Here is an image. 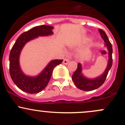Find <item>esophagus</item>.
<instances>
[{"label":"esophagus","instance_id":"34e87169","mask_svg":"<svg viewBox=\"0 0 125 125\" xmlns=\"http://www.w3.org/2000/svg\"><path fill=\"white\" fill-rule=\"evenodd\" d=\"M70 57H67L65 58L64 59V60H63V64H67L70 61Z\"/></svg>","mask_w":125,"mask_h":125}]
</instances>
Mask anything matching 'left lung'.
<instances>
[{"instance_id": "8db88e82", "label": "left lung", "mask_w": 125, "mask_h": 125, "mask_svg": "<svg viewBox=\"0 0 125 125\" xmlns=\"http://www.w3.org/2000/svg\"><path fill=\"white\" fill-rule=\"evenodd\" d=\"M98 31L100 32L101 37L105 42V47H107V49H108V57H109L108 64H107V67L106 68L105 72L102 74V75H101L100 77H98L93 79H90L85 77L82 74V68L81 64L80 63L77 64V69L73 73V74L72 75V78L76 86L79 89L83 90V91H91L100 88L105 82L108 72L112 66V45H111L110 42L109 41V39H108L105 31L100 29H98Z\"/></svg>"}]
</instances>
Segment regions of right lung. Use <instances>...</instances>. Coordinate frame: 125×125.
I'll list each match as a JSON object with an SVG mask.
<instances>
[{
  "mask_svg": "<svg viewBox=\"0 0 125 125\" xmlns=\"http://www.w3.org/2000/svg\"><path fill=\"white\" fill-rule=\"evenodd\" d=\"M53 27L39 25L24 32L16 41L9 54V73L10 77L19 89L29 94H37L43 90L48 85L52 72L57 65L63 60H55L51 61L46 68L38 76L30 77L25 75L20 66L19 58L22 48L27 42L38 36H45L53 34Z\"/></svg>",
  "mask_w": 125,
  "mask_h": 125,
  "instance_id": "obj_1",
  "label": "right lung"
}]
</instances>
